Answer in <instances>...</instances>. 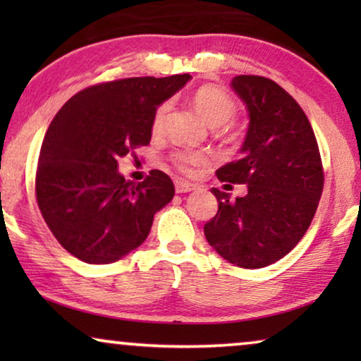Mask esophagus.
<instances>
[{
  "mask_svg": "<svg viewBox=\"0 0 361 361\" xmlns=\"http://www.w3.org/2000/svg\"><path fill=\"white\" fill-rule=\"evenodd\" d=\"M174 185H176L177 194H185V192H192V190L197 189L195 184H192V182H185L182 179H177Z\"/></svg>",
  "mask_w": 361,
  "mask_h": 361,
  "instance_id": "obj_1",
  "label": "esophagus"
}]
</instances>
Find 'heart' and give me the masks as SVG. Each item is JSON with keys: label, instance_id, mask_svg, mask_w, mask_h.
<instances>
[{"label": "heart", "instance_id": "heart-1", "mask_svg": "<svg viewBox=\"0 0 361 361\" xmlns=\"http://www.w3.org/2000/svg\"><path fill=\"white\" fill-rule=\"evenodd\" d=\"M194 105L195 110L199 111V115L214 128L226 125L236 113L235 102L224 90H220L216 87H204L200 90H197L194 95ZM167 111H169V103H162L157 108L151 123L152 133H159L164 128ZM207 161H209V156L204 151L182 149L174 152L176 166L185 172L194 171L195 167H199Z\"/></svg>", "mask_w": 361, "mask_h": 361}]
</instances>
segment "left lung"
<instances>
[{
	"mask_svg": "<svg viewBox=\"0 0 361 361\" xmlns=\"http://www.w3.org/2000/svg\"><path fill=\"white\" fill-rule=\"evenodd\" d=\"M230 85L250 123L240 159L216 176L248 192L231 200L212 189L219 212L204 233L228 263L258 269L288 255L307 231L324 189L322 162L307 116L284 88L258 75H238Z\"/></svg>",
	"mask_w": 361,
	"mask_h": 361,
	"instance_id": "8db88e82",
	"label": "left lung"
}]
</instances>
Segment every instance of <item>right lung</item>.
I'll return each instance as SVG.
<instances>
[{
  "label": "right lung",
  "mask_w": 361,
  "mask_h": 361,
  "mask_svg": "<svg viewBox=\"0 0 361 361\" xmlns=\"http://www.w3.org/2000/svg\"><path fill=\"white\" fill-rule=\"evenodd\" d=\"M190 78L133 77L88 87L52 120L37 162V205L59 243L83 263L125 258L174 197L164 172L151 171L135 184L120 174L118 159L149 145L157 106Z\"/></svg>",
  "instance_id": "1"
}]
</instances>
